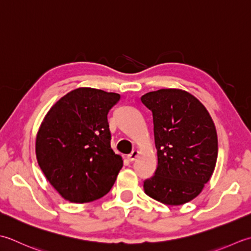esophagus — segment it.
<instances>
[{
	"instance_id": "34e87169",
	"label": "esophagus",
	"mask_w": 251,
	"mask_h": 251,
	"mask_svg": "<svg viewBox=\"0 0 251 251\" xmlns=\"http://www.w3.org/2000/svg\"><path fill=\"white\" fill-rule=\"evenodd\" d=\"M137 156H139V151H132L131 154L127 155V159H129L130 161H134L136 159Z\"/></svg>"
}]
</instances>
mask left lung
<instances>
[{"mask_svg": "<svg viewBox=\"0 0 251 251\" xmlns=\"http://www.w3.org/2000/svg\"><path fill=\"white\" fill-rule=\"evenodd\" d=\"M141 100L152 114L158 158L144 191L170 206L191 201L216 167L218 136L211 117L195 96L182 90L150 92Z\"/></svg>", "mask_w": 251, "mask_h": 251, "instance_id": "obj_1", "label": "left lung"}]
</instances>
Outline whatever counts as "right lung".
Listing matches in <instances>:
<instances>
[{
	"label": "right lung",
	"mask_w": 251,
	"mask_h": 251,
	"mask_svg": "<svg viewBox=\"0 0 251 251\" xmlns=\"http://www.w3.org/2000/svg\"><path fill=\"white\" fill-rule=\"evenodd\" d=\"M117 93L80 88L50 109L41 125L35 152L41 170L66 201L83 203L110 191L124 161L111 150L109 110Z\"/></svg>",
	"instance_id": "obj_1"
}]
</instances>
